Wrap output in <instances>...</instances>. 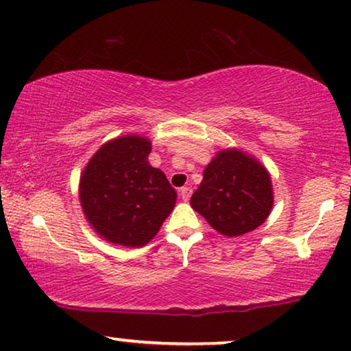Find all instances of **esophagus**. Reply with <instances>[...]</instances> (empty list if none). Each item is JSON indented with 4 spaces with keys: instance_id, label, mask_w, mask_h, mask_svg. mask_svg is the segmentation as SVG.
<instances>
[{
    "instance_id": "obj_1",
    "label": "esophagus",
    "mask_w": 351,
    "mask_h": 351,
    "mask_svg": "<svg viewBox=\"0 0 351 351\" xmlns=\"http://www.w3.org/2000/svg\"><path fill=\"white\" fill-rule=\"evenodd\" d=\"M180 195H181L182 200H189L191 195H192V189H191V187H181Z\"/></svg>"
}]
</instances>
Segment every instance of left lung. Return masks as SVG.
<instances>
[{
    "label": "left lung",
    "instance_id": "8db88e82",
    "mask_svg": "<svg viewBox=\"0 0 351 351\" xmlns=\"http://www.w3.org/2000/svg\"><path fill=\"white\" fill-rule=\"evenodd\" d=\"M191 205L215 230L239 237L267 219L274 205L267 170L243 152L221 151L206 165Z\"/></svg>",
    "mask_w": 351,
    "mask_h": 351
}]
</instances>
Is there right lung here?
I'll return each instance as SVG.
<instances>
[{
  "label": "right lung",
  "mask_w": 351,
  "mask_h": 351,
  "mask_svg": "<svg viewBox=\"0 0 351 351\" xmlns=\"http://www.w3.org/2000/svg\"><path fill=\"white\" fill-rule=\"evenodd\" d=\"M149 152L146 138H117L97 151L81 176L86 218L111 243L146 245L173 210L176 191L149 165Z\"/></svg>",
  "instance_id": "obj_1"
}]
</instances>
